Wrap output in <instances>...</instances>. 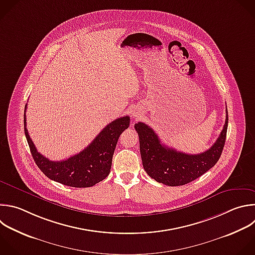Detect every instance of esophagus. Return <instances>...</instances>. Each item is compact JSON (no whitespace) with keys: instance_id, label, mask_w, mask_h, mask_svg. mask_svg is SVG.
<instances>
[{"instance_id":"34e87169","label":"esophagus","mask_w":255,"mask_h":255,"mask_svg":"<svg viewBox=\"0 0 255 255\" xmlns=\"http://www.w3.org/2000/svg\"><path fill=\"white\" fill-rule=\"evenodd\" d=\"M133 116H134V117H135V118H136V119H137V118H138V114H136V113H135V114H134V115H133Z\"/></svg>"}]
</instances>
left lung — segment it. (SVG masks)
Instances as JSON below:
<instances>
[{
  "mask_svg": "<svg viewBox=\"0 0 255 255\" xmlns=\"http://www.w3.org/2000/svg\"><path fill=\"white\" fill-rule=\"evenodd\" d=\"M227 125L226 110L225 124L216 142L205 152L187 154L163 145L148 125L142 122L135 124L144 170L151 178L168 186H180L197 179L219 160L226 139Z\"/></svg>",
  "mask_w": 255,
  "mask_h": 255,
  "instance_id": "8db88e82",
  "label": "left lung"
}]
</instances>
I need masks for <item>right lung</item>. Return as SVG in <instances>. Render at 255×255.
Returning a JSON list of instances; mask_svg holds the SVG:
<instances>
[{
    "label": "right lung",
    "instance_id": "obj_1",
    "mask_svg": "<svg viewBox=\"0 0 255 255\" xmlns=\"http://www.w3.org/2000/svg\"><path fill=\"white\" fill-rule=\"evenodd\" d=\"M26 109L27 104L24 113L25 135L34 161L48 178L67 186L84 188L94 186L109 175L118 139L129 127V116L118 118L108 124L80 153L66 160L51 161L37 151L30 138L26 128Z\"/></svg>",
    "mask_w": 255,
    "mask_h": 255
}]
</instances>
